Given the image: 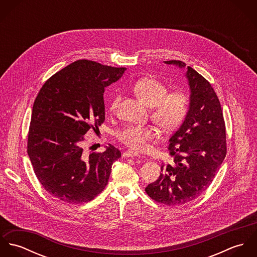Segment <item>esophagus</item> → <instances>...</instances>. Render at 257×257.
I'll use <instances>...</instances> for the list:
<instances>
[{"label": "esophagus", "instance_id": "34e87169", "mask_svg": "<svg viewBox=\"0 0 257 257\" xmlns=\"http://www.w3.org/2000/svg\"><path fill=\"white\" fill-rule=\"evenodd\" d=\"M123 156L124 157H140V154L135 152V151H132V150H127L125 152H123Z\"/></svg>", "mask_w": 257, "mask_h": 257}]
</instances>
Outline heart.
<instances>
[{
    "label": "heart",
    "instance_id": "1",
    "mask_svg": "<svg viewBox=\"0 0 257 257\" xmlns=\"http://www.w3.org/2000/svg\"><path fill=\"white\" fill-rule=\"evenodd\" d=\"M135 94L150 108L151 119L164 132L176 130L186 117L189 100L182 91L168 92V87L158 79L147 77L137 81L133 87ZM120 101V95L111 99L110 110H115ZM117 139L126 147L142 151L148 143L158 139V131L152 125L130 124L116 134Z\"/></svg>",
    "mask_w": 257,
    "mask_h": 257
}]
</instances>
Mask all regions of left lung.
<instances>
[{
    "label": "left lung",
    "instance_id": "left-lung-1",
    "mask_svg": "<svg viewBox=\"0 0 257 257\" xmlns=\"http://www.w3.org/2000/svg\"><path fill=\"white\" fill-rule=\"evenodd\" d=\"M185 68L179 60L164 61ZM186 77L190 104L181 126L169 140L171 164H163L158 179L148 184L154 201L180 206L195 200L211 185L226 154L225 124L220 101L211 84L192 67Z\"/></svg>",
    "mask_w": 257,
    "mask_h": 257
}]
</instances>
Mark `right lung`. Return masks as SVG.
Listing matches in <instances>:
<instances>
[{
  "label": "right lung",
  "mask_w": 257,
  "mask_h": 257,
  "mask_svg": "<svg viewBox=\"0 0 257 257\" xmlns=\"http://www.w3.org/2000/svg\"><path fill=\"white\" fill-rule=\"evenodd\" d=\"M125 68L77 60L51 76L34 103L28 136V154L42 187L53 197L82 204L106 187L117 148L84 153L82 142L90 128L105 120V88Z\"/></svg>",
  "instance_id": "obj_1"
}]
</instances>
